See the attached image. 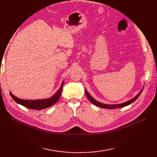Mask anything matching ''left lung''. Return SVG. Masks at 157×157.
Segmentation results:
<instances>
[{"mask_svg":"<svg viewBox=\"0 0 157 157\" xmlns=\"http://www.w3.org/2000/svg\"><path fill=\"white\" fill-rule=\"evenodd\" d=\"M86 91V94L87 96L88 99L89 100V101H90L92 103H93L94 105L97 106V107H101V108H104V109H116V108H122V107H124L125 106H127L128 105H130V103H132V102H133L134 101H135L136 100H137V98H138V97L139 96V95L141 94L142 91H143V89L140 91V93L136 96L134 97L133 98L131 99L130 100L126 101V102H124V103H120V104H116V105H107V104H104V103H101L98 101L95 100L93 98H92V97L89 95V94L88 93V92L85 90Z\"/></svg>","mask_w":157,"mask_h":157,"instance_id":"left-lung-1","label":"left lung"}]
</instances>
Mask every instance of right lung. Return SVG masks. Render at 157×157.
Segmentation results:
<instances>
[{"mask_svg": "<svg viewBox=\"0 0 157 157\" xmlns=\"http://www.w3.org/2000/svg\"><path fill=\"white\" fill-rule=\"evenodd\" d=\"M63 84L64 83L63 82L61 87L59 88V90L53 96L47 99L36 100H21L17 98V97L14 96L11 93H10V95L12 97V98L17 103L24 106L26 108L34 109V110H41V109H46L52 106L59 100V98H60L61 96V91L63 87Z\"/></svg>", "mask_w": 157, "mask_h": 157, "instance_id": "obj_1", "label": "right lung"}]
</instances>
